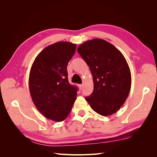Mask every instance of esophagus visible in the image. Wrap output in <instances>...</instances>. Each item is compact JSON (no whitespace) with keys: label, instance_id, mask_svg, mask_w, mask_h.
I'll list each match as a JSON object with an SVG mask.
<instances>
[{"label":"esophagus","instance_id":"34e87169","mask_svg":"<svg viewBox=\"0 0 157 157\" xmlns=\"http://www.w3.org/2000/svg\"><path fill=\"white\" fill-rule=\"evenodd\" d=\"M78 88L80 90H81L82 89V84H78Z\"/></svg>","mask_w":157,"mask_h":157}]
</instances>
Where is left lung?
Masks as SVG:
<instances>
[{
    "instance_id": "1",
    "label": "left lung",
    "mask_w": 157,
    "mask_h": 157,
    "mask_svg": "<svg viewBox=\"0 0 157 157\" xmlns=\"http://www.w3.org/2000/svg\"><path fill=\"white\" fill-rule=\"evenodd\" d=\"M77 51L91 71L94 91L86 100L102 116L115 113L125 102L132 84L131 73L121 52L109 42L94 39L78 46Z\"/></svg>"
}]
</instances>
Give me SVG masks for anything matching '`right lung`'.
<instances>
[{"mask_svg":"<svg viewBox=\"0 0 157 157\" xmlns=\"http://www.w3.org/2000/svg\"><path fill=\"white\" fill-rule=\"evenodd\" d=\"M77 45L58 42L42 50L33 62L29 86L32 100L42 115L56 122L64 121L77 96V87L69 84L67 67Z\"/></svg>","mask_w":157,"mask_h":157,"instance_id":"obj_1","label":"right lung"}]
</instances>
